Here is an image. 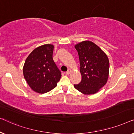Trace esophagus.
Wrapping results in <instances>:
<instances>
[{"mask_svg":"<svg viewBox=\"0 0 134 134\" xmlns=\"http://www.w3.org/2000/svg\"><path fill=\"white\" fill-rule=\"evenodd\" d=\"M70 69H69V70H68L66 71V73H66V75H69L70 74Z\"/></svg>","mask_w":134,"mask_h":134,"instance_id":"34e87169","label":"esophagus"}]
</instances>
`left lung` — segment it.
Here are the masks:
<instances>
[{"label":"left lung","mask_w":134,"mask_h":134,"mask_svg":"<svg viewBox=\"0 0 134 134\" xmlns=\"http://www.w3.org/2000/svg\"><path fill=\"white\" fill-rule=\"evenodd\" d=\"M78 53L81 81L74 87L86 95L94 94L106 84L109 61L106 54L91 41H85L75 46Z\"/></svg>","instance_id":"1"}]
</instances>
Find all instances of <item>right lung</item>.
<instances>
[{
    "label": "right lung",
    "instance_id": "1",
    "mask_svg": "<svg viewBox=\"0 0 134 134\" xmlns=\"http://www.w3.org/2000/svg\"><path fill=\"white\" fill-rule=\"evenodd\" d=\"M54 46L46 44L35 48L25 60L24 76L34 91L47 93L57 86L61 72L53 59Z\"/></svg>",
    "mask_w": 134,
    "mask_h": 134
}]
</instances>
